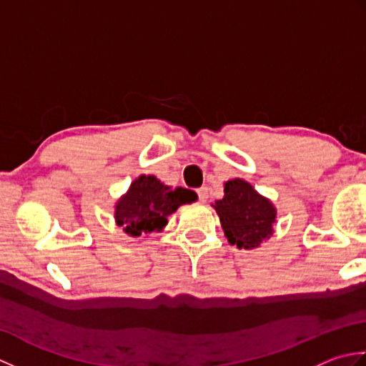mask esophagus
I'll return each instance as SVG.
<instances>
[{"instance_id":"34e87169","label":"esophagus","mask_w":366,"mask_h":366,"mask_svg":"<svg viewBox=\"0 0 366 366\" xmlns=\"http://www.w3.org/2000/svg\"><path fill=\"white\" fill-rule=\"evenodd\" d=\"M197 193H198V198H199L201 203H204V201H207V198H209V189L207 187L198 189Z\"/></svg>"}]
</instances>
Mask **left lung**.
I'll use <instances>...</instances> for the list:
<instances>
[{
    "instance_id": "1",
    "label": "left lung",
    "mask_w": 366,
    "mask_h": 366,
    "mask_svg": "<svg viewBox=\"0 0 366 366\" xmlns=\"http://www.w3.org/2000/svg\"><path fill=\"white\" fill-rule=\"evenodd\" d=\"M212 207L220 217L228 242L237 248H258L274 232L277 209L244 179L224 182V197Z\"/></svg>"
}]
</instances>
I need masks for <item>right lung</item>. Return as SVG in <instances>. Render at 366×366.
Instances as JSON below:
<instances>
[{"label": "right lung", "instance_id": "add662e5", "mask_svg": "<svg viewBox=\"0 0 366 366\" xmlns=\"http://www.w3.org/2000/svg\"><path fill=\"white\" fill-rule=\"evenodd\" d=\"M197 193L189 189H171L155 176H138L126 195L114 206V220L126 234L139 237L167 227L168 215L179 206L197 201Z\"/></svg>", "mask_w": 366, "mask_h": 366}]
</instances>
